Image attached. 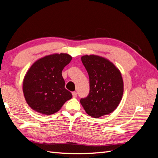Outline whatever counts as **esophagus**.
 Returning a JSON list of instances; mask_svg holds the SVG:
<instances>
[{"instance_id": "esophagus-1", "label": "esophagus", "mask_w": 158, "mask_h": 158, "mask_svg": "<svg viewBox=\"0 0 158 158\" xmlns=\"http://www.w3.org/2000/svg\"><path fill=\"white\" fill-rule=\"evenodd\" d=\"M72 94H73V98H76V97H77V93H76V92H73Z\"/></svg>"}]
</instances>
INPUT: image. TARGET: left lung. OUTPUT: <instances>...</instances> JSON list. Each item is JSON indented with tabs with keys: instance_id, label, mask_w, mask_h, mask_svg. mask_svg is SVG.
Wrapping results in <instances>:
<instances>
[{
	"instance_id": "left-lung-1",
	"label": "left lung",
	"mask_w": 158,
	"mask_h": 158,
	"mask_svg": "<svg viewBox=\"0 0 158 158\" xmlns=\"http://www.w3.org/2000/svg\"><path fill=\"white\" fill-rule=\"evenodd\" d=\"M89 79V92L80 99L89 116L99 118L111 113L120 103L123 81L119 70L102 56L84 55L81 58Z\"/></svg>"
}]
</instances>
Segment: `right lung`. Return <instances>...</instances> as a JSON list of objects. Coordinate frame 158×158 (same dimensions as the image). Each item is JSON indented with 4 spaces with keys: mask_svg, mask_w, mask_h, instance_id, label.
I'll use <instances>...</instances> for the list:
<instances>
[{
    "mask_svg": "<svg viewBox=\"0 0 158 158\" xmlns=\"http://www.w3.org/2000/svg\"><path fill=\"white\" fill-rule=\"evenodd\" d=\"M71 60L72 56L65 53L45 56L28 70L23 79V92L32 109L47 115L54 114L72 98L62 76Z\"/></svg>",
    "mask_w": 158,
    "mask_h": 158,
    "instance_id": "obj_1",
    "label": "right lung"
}]
</instances>
